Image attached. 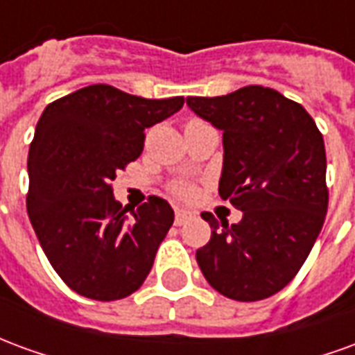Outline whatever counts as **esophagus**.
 Listing matches in <instances>:
<instances>
[{
  "instance_id": "obj_1",
  "label": "esophagus",
  "mask_w": 355,
  "mask_h": 355,
  "mask_svg": "<svg viewBox=\"0 0 355 355\" xmlns=\"http://www.w3.org/2000/svg\"><path fill=\"white\" fill-rule=\"evenodd\" d=\"M190 216L192 215H190L188 211H184V209H177V213H175V224H177V226H182Z\"/></svg>"
}]
</instances>
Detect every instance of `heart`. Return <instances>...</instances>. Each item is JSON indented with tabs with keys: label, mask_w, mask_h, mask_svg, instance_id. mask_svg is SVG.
Listing matches in <instances>:
<instances>
[{
	"label": "heart",
	"mask_w": 355,
	"mask_h": 355,
	"mask_svg": "<svg viewBox=\"0 0 355 355\" xmlns=\"http://www.w3.org/2000/svg\"><path fill=\"white\" fill-rule=\"evenodd\" d=\"M177 192L178 196H182V198H190V196L193 193V188L190 184H180L177 188Z\"/></svg>",
	"instance_id": "1"
}]
</instances>
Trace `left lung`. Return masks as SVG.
I'll list each match as a JSON object with an SVG mask.
<instances>
[{
	"mask_svg": "<svg viewBox=\"0 0 355 355\" xmlns=\"http://www.w3.org/2000/svg\"><path fill=\"white\" fill-rule=\"evenodd\" d=\"M186 104L223 131L218 193L243 213L238 224L201 213L211 239L198 264L224 297H272L304 264L327 215L323 137L300 104L262 85Z\"/></svg>",
	"mask_w": 355,
	"mask_h": 355,
	"instance_id": "obj_1",
	"label": "left lung"
}]
</instances>
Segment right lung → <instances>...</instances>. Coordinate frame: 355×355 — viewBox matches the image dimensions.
Returning a JSON list of instances; mask_svg holds the SVG:
<instances>
[{
  "mask_svg": "<svg viewBox=\"0 0 355 355\" xmlns=\"http://www.w3.org/2000/svg\"><path fill=\"white\" fill-rule=\"evenodd\" d=\"M182 104L89 85L43 110L28 152V216L51 266L81 297L119 300L150 274L175 213L152 196L127 215L112 180L142 154L144 129Z\"/></svg>",
  "mask_w": 355,
  "mask_h": 355,
  "instance_id": "add662e5",
  "label": "right lung"
}]
</instances>
